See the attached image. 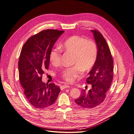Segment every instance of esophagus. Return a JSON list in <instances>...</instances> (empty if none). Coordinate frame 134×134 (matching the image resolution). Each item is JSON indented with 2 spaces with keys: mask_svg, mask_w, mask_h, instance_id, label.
Segmentation results:
<instances>
[{
  "mask_svg": "<svg viewBox=\"0 0 134 134\" xmlns=\"http://www.w3.org/2000/svg\"><path fill=\"white\" fill-rule=\"evenodd\" d=\"M70 87V86L69 85L64 84V85H63L60 86V89H61L62 90H63V89H65V88H69Z\"/></svg>",
  "mask_w": 134,
  "mask_h": 134,
  "instance_id": "esophagus-1",
  "label": "esophagus"
}]
</instances>
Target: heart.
I'll return each instance as SVG.
<instances>
[{"label":"heart","instance_id":"b5f03b06","mask_svg":"<svg viewBox=\"0 0 134 134\" xmlns=\"http://www.w3.org/2000/svg\"><path fill=\"white\" fill-rule=\"evenodd\" d=\"M66 53L72 55L73 66L62 70L60 76L69 83H72L82 76V71H89L95 64L97 56V46L91 40L80 36H74L68 38L60 47ZM62 52L59 48L52 49L49 54L52 65L57 66L60 64Z\"/></svg>","mask_w":134,"mask_h":134}]
</instances>
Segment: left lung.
<instances>
[{"label": "left lung", "instance_id": "obj_1", "mask_svg": "<svg viewBox=\"0 0 134 134\" xmlns=\"http://www.w3.org/2000/svg\"><path fill=\"white\" fill-rule=\"evenodd\" d=\"M97 46V56L95 64L89 73L86 82L91 88L83 90L76 103L83 108H95L104 101L106 92L111 84L114 75V61L105 39L98 31L91 30ZM87 86H86V89Z\"/></svg>", "mask_w": 134, "mask_h": 134}]
</instances>
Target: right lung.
Segmentation results:
<instances>
[{"instance_id":"add662e5","label":"right lung","mask_w":134,"mask_h":134,"mask_svg":"<svg viewBox=\"0 0 134 134\" xmlns=\"http://www.w3.org/2000/svg\"><path fill=\"white\" fill-rule=\"evenodd\" d=\"M64 31L48 29L29 38L24 44L18 62L19 77L27 101L36 108H49L57 99L60 88L42 82L44 70L49 66V54Z\"/></svg>"}]
</instances>
